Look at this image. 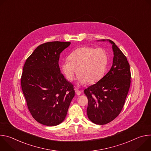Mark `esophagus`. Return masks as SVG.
Instances as JSON below:
<instances>
[{
    "mask_svg": "<svg viewBox=\"0 0 151 151\" xmlns=\"http://www.w3.org/2000/svg\"><path fill=\"white\" fill-rule=\"evenodd\" d=\"M75 93L78 96H79L81 94V91L79 90H75Z\"/></svg>",
    "mask_w": 151,
    "mask_h": 151,
    "instance_id": "esophagus-1",
    "label": "esophagus"
}]
</instances>
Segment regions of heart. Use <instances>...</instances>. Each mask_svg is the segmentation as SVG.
<instances>
[{
	"mask_svg": "<svg viewBox=\"0 0 151 151\" xmlns=\"http://www.w3.org/2000/svg\"><path fill=\"white\" fill-rule=\"evenodd\" d=\"M68 60L61 63V69L70 81L78 75V79L81 84H93L100 81L104 75L108 55L103 48H94L91 47H82L73 51Z\"/></svg>",
	"mask_w": 151,
	"mask_h": 151,
	"instance_id": "obj_1",
	"label": "heart"
}]
</instances>
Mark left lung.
<instances>
[{
	"mask_svg": "<svg viewBox=\"0 0 151 151\" xmlns=\"http://www.w3.org/2000/svg\"><path fill=\"white\" fill-rule=\"evenodd\" d=\"M109 41L112 44L114 54L111 69L96 84L83 91L88 100V117L99 125L109 123L119 115L131 83L130 64L127 57L113 41Z\"/></svg>",
	"mask_w": 151,
	"mask_h": 151,
	"instance_id": "1",
	"label": "left lung"
}]
</instances>
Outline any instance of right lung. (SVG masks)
Here are the masks:
<instances>
[{
    "mask_svg": "<svg viewBox=\"0 0 151 151\" xmlns=\"http://www.w3.org/2000/svg\"><path fill=\"white\" fill-rule=\"evenodd\" d=\"M70 45V42L44 43L24 63L21 88L33 118L43 125L61 123L75 96L73 85L64 78L58 65L61 52Z\"/></svg>",
    "mask_w": 151,
    "mask_h": 151,
    "instance_id": "right-lung-1",
    "label": "right lung"
}]
</instances>
